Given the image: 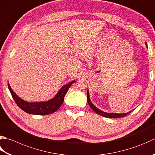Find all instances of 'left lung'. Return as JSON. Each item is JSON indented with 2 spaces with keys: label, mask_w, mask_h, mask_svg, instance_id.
I'll return each instance as SVG.
<instances>
[{
  "label": "left lung",
  "mask_w": 155,
  "mask_h": 155,
  "mask_svg": "<svg viewBox=\"0 0 155 155\" xmlns=\"http://www.w3.org/2000/svg\"><path fill=\"white\" fill-rule=\"evenodd\" d=\"M87 102H88V104L90 106V107L92 109V110L97 113V114L100 115V116H104L105 117H110V118H117V117H124L126 116H128V114H130V113H131V111L128 112V113H126V114H114V113H106V112H104L101 111L100 110H99L98 108H97L95 105H94L91 101V100L89 99V91H87Z\"/></svg>",
  "instance_id": "obj_1"
}]
</instances>
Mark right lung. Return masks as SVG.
Segmentation results:
<instances>
[{
  "mask_svg": "<svg viewBox=\"0 0 155 155\" xmlns=\"http://www.w3.org/2000/svg\"><path fill=\"white\" fill-rule=\"evenodd\" d=\"M74 82L75 81H73L68 84H66V85L63 86L58 93H57V95L52 99L45 102L29 103L19 98L15 93L10 85H9V84H8V87L14 101L21 110L29 114L45 116V115L52 114L58 110L60 106L63 104L66 93H67L68 89L71 87L72 84L74 83Z\"/></svg>",
  "mask_w": 155,
  "mask_h": 155,
  "instance_id": "1",
  "label": "right lung"
}]
</instances>
